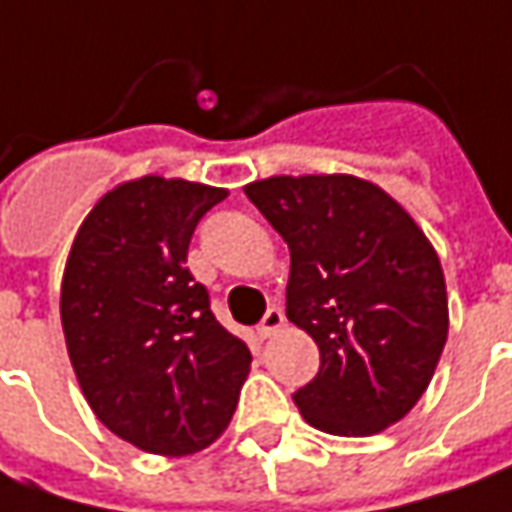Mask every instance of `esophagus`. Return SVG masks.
I'll use <instances>...</instances> for the list:
<instances>
[{
    "mask_svg": "<svg viewBox=\"0 0 512 512\" xmlns=\"http://www.w3.org/2000/svg\"><path fill=\"white\" fill-rule=\"evenodd\" d=\"M283 325H285L283 311H280V308H269L266 316H263V322L257 325V336H260V339H271V336L283 328Z\"/></svg>",
    "mask_w": 512,
    "mask_h": 512,
    "instance_id": "obj_1",
    "label": "esophagus"
}]
</instances>
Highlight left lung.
Returning a JSON list of instances; mask_svg holds the SVG:
<instances>
[{
  "label": "left lung",
  "mask_w": 512,
  "mask_h": 512,
  "mask_svg": "<svg viewBox=\"0 0 512 512\" xmlns=\"http://www.w3.org/2000/svg\"><path fill=\"white\" fill-rule=\"evenodd\" d=\"M243 193L291 252L285 314L319 347V373L294 392L302 417L370 437L412 412L448 339L440 257L378 184L271 176Z\"/></svg>",
  "instance_id": "1"
}]
</instances>
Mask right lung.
Segmentation results:
<instances>
[{
  "label": "right lung",
  "instance_id": "right-lung-1",
  "mask_svg": "<svg viewBox=\"0 0 512 512\" xmlns=\"http://www.w3.org/2000/svg\"><path fill=\"white\" fill-rule=\"evenodd\" d=\"M224 187L142 176L83 218L66 257L61 325L97 420L125 443L187 457L232 420L252 353L210 311L187 249Z\"/></svg>",
  "mask_w": 512,
  "mask_h": 512
}]
</instances>
